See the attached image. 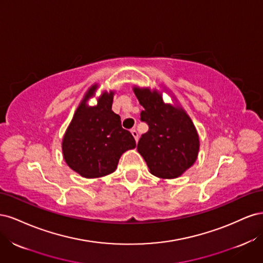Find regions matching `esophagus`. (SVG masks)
Masks as SVG:
<instances>
[{
	"label": "esophagus",
	"mask_w": 263,
	"mask_h": 263,
	"mask_svg": "<svg viewBox=\"0 0 263 263\" xmlns=\"http://www.w3.org/2000/svg\"><path fill=\"white\" fill-rule=\"evenodd\" d=\"M130 133L133 135V137L135 138V140H136V142H137L138 141V133H137V130L136 129H132Z\"/></svg>",
	"instance_id": "1"
}]
</instances>
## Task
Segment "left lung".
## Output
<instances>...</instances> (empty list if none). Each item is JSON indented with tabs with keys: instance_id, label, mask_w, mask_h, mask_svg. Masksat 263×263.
Instances as JSON below:
<instances>
[{
	"instance_id": "obj_1",
	"label": "left lung",
	"mask_w": 263,
	"mask_h": 263,
	"mask_svg": "<svg viewBox=\"0 0 263 263\" xmlns=\"http://www.w3.org/2000/svg\"><path fill=\"white\" fill-rule=\"evenodd\" d=\"M133 90L145 108L140 119L149 126L138 141V153L155 177L179 178L195 163L200 150V137L192 119L182 106L164 103L165 87L162 92L136 85Z\"/></svg>"
}]
</instances>
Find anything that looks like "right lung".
Wrapping results in <instances>:
<instances>
[{"instance_id": "obj_1", "label": "right lung", "mask_w": 263, "mask_h": 263, "mask_svg": "<svg viewBox=\"0 0 263 263\" xmlns=\"http://www.w3.org/2000/svg\"><path fill=\"white\" fill-rule=\"evenodd\" d=\"M98 87L95 83L84 94L61 142L69 168L86 179L113 173L125 151L136 147L133 135L123 128L121 117L112 110L115 91L103 92L97 105L87 104Z\"/></svg>"}]
</instances>
